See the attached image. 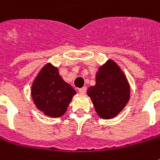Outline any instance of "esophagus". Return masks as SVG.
<instances>
[{"label":"esophagus","mask_w":160,"mask_h":160,"mask_svg":"<svg viewBox=\"0 0 160 160\" xmlns=\"http://www.w3.org/2000/svg\"><path fill=\"white\" fill-rule=\"evenodd\" d=\"M79 92L81 94H85L87 92V87H83L79 89Z\"/></svg>","instance_id":"esophagus-1"}]
</instances>
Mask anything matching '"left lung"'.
<instances>
[{"mask_svg":"<svg viewBox=\"0 0 160 160\" xmlns=\"http://www.w3.org/2000/svg\"><path fill=\"white\" fill-rule=\"evenodd\" d=\"M96 112L101 118L110 119L118 115L130 99V86L123 72L114 61L99 68L96 85L88 88Z\"/></svg>","mask_w":160,"mask_h":160,"instance_id":"8db88e82","label":"left lung"}]
</instances>
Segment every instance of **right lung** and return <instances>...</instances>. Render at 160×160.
<instances>
[{"label": "right lung", "instance_id": "obj_1", "mask_svg": "<svg viewBox=\"0 0 160 160\" xmlns=\"http://www.w3.org/2000/svg\"><path fill=\"white\" fill-rule=\"evenodd\" d=\"M75 94L72 86L62 79L58 69L50 63L42 68L31 88L36 107L50 117L64 115Z\"/></svg>", "mask_w": 160, "mask_h": 160}]
</instances>
